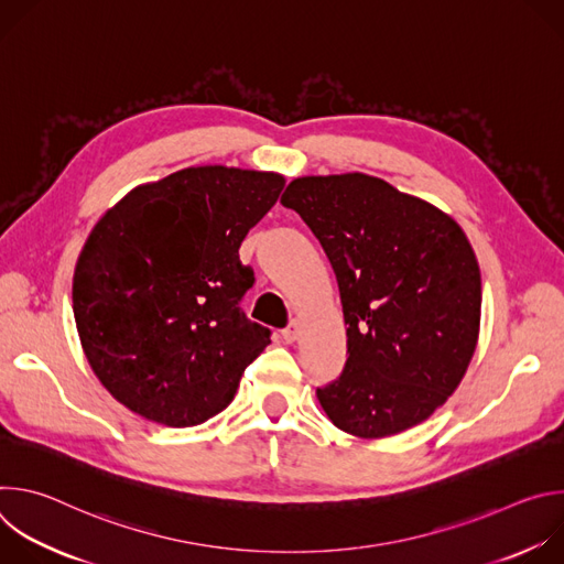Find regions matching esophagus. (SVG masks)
<instances>
[{"instance_id": "esophagus-1", "label": "esophagus", "mask_w": 564, "mask_h": 564, "mask_svg": "<svg viewBox=\"0 0 564 564\" xmlns=\"http://www.w3.org/2000/svg\"><path fill=\"white\" fill-rule=\"evenodd\" d=\"M299 330H301V328H299V321H290V326H288L281 335H283V339H285L288 344H294L296 337H299Z\"/></svg>"}]
</instances>
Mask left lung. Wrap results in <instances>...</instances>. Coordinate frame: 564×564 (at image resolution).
I'll list each match as a JSON object with an SVG mask.
<instances>
[{
    "label": "left lung",
    "instance_id": "1",
    "mask_svg": "<svg viewBox=\"0 0 564 564\" xmlns=\"http://www.w3.org/2000/svg\"><path fill=\"white\" fill-rule=\"evenodd\" d=\"M281 203L324 248L348 326L344 372L316 388L321 409L364 440L422 424L455 392L477 346L481 279L464 229L359 172L294 178Z\"/></svg>",
    "mask_w": 564,
    "mask_h": 564
}]
</instances>
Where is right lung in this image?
Wrapping results in <instances>:
<instances>
[{
  "label": "right lung",
  "mask_w": 564,
  "mask_h": 564,
  "mask_svg": "<svg viewBox=\"0 0 564 564\" xmlns=\"http://www.w3.org/2000/svg\"><path fill=\"white\" fill-rule=\"evenodd\" d=\"M285 178L223 165L138 185L91 229L73 274L79 344L131 413L174 429L227 409L270 330L240 312L238 259Z\"/></svg>",
  "instance_id": "1"
}]
</instances>
